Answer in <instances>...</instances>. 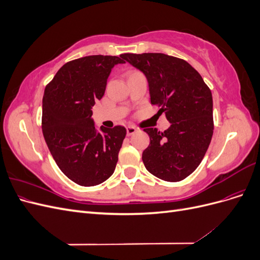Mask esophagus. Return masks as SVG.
Wrapping results in <instances>:
<instances>
[{
    "label": "esophagus",
    "instance_id": "obj_1",
    "mask_svg": "<svg viewBox=\"0 0 260 260\" xmlns=\"http://www.w3.org/2000/svg\"><path fill=\"white\" fill-rule=\"evenodd\" d=\"M136 132H137V129L135 127H132V125H129V127H127V135L128 136L135 135Z\"/></svg>",
    "mask_w": 260,
    "mask_h": 260
}]
</instances>
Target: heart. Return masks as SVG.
Returning a JSON list of instances; mask_svg holds the SVG:
<instances>
[{
	"instance_id": "heart-1",
	"label": "heart",
	"mask_w": 260,
	"mask_h": 260,
	"mask_svg": "<svg viewBox=\"0 0 260 260\" xmlns=\"http://www.w3.org/2000/svg\"><path fill=\"white\" fill-rule=\"evenodd\" d=\"M132 74H133V73H132Z\"/></svg>"
}]
</instances>
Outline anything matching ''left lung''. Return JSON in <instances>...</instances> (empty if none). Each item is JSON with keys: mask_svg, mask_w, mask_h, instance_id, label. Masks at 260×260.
I'll return each mask as SVG.
<instances>
[{"mask_svg": "<svg viewBox=\"0 0 260 260\" xmlns=\"http://www.w3.org/2000/svg\"><path fill=\"white\" fill-rule=\"evenodd\" d=\"M120 56L144 74L151 103L171 123L164 132L144 129L149 136V145L142 154L145 168L169 182L185 179L199 167L214 132L209 88L187 61L178 57L161 53Z\"/></svg>", "mask_w": 260, "mask_h": 260, "instance_id": "1", "label": "left lung"}]
</instances>
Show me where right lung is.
Here are the masks:
<instances>
[{
    "label": "right lung",
    "instance_id": "add662e5",
    "mask_svg": "<svg viewBox=\"0 0 260 260\" xmlns=\"http://www.w3.org/2000/svg\"><path fill=\"white\" fill-rule=\"evenodd\" d=\"M120 57L91 55L66 62L44 91L46 145L62 174L82 186L98 185L114 174L127 133L121 125L98 129L91 111L103 98L114 66L124 62Z\"/></svg>",
    "mask_w": 260,
    "mask_h": 260
}]
</instances>
